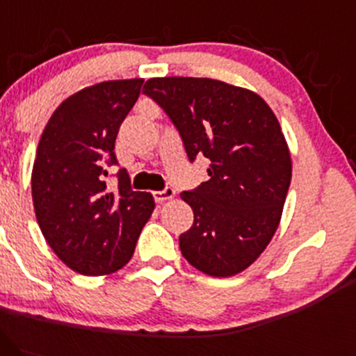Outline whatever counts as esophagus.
<instances>
[{
  "label": "esophagus",
  "instance_id": "34e87169",
  "mask_svg": "<svg viewBox=\"0 0 356 356\" xmlns=\"http://www.w3.org/2000/svg\"><path fill=\"white\" fill-rule=\"evenodd\" d=\"M175 197V190L173 188H166L165 190H159V191H153V198H154V202H158V203H163V202H166V200H170V198H173Z\"/></svg>",
  "mask_w": 356,
  "mask_h": 356
}]
</instances>
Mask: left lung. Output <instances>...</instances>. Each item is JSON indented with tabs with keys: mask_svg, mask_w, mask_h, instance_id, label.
Segmentation results:
<instances>
[{
	"mask_svg": "<svg viewBox=\"0 0 356 356\" xmlns=\"http://www.w3.org/2000/svg\"><path fill=\"white\" fill-rule=\"evenodd\" d=\"M143 94L177 127L190 161H210L209 179L179 195L193 210L183 257L215 277L241 273L273 238L289 190L277 118L257 94L213 79H149Z\"/></svg>",
	"mask_w": 356,
	"mask_h": 356,
	"instance_id": "1",
	"label": "left lung"
}]
</instances>
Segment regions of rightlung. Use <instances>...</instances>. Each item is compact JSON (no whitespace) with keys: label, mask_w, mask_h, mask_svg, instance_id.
Here are the masks:
<instances>
[{"label":"right lung","mask_w":356,"mask_h":356,"mask_svg":"<svg viewBox=\"0 0 356 356\" xmlns=\"http://www.w3.org/2000/svg\"><path fill=\"white\" fill-rule=\"evenodd\" d=\"M143 79L109 81L70 95L40 138L31 195L43 237L75 273H115L133 257L154 209L153 197L131 188L119 168L118 188L106 181L118 166L119 127L141 92Z\"/></svg>","instance_id":"add662e5"}]
</instances>
